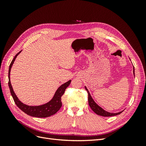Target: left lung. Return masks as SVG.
Instances as JSON below:
<instances>
[{
	"label": "left lung",
	"mask_w": 146,
	"mask_h": 146,
	"mask_svg": "<svg viewBox=\"0 0 146 146\" xmlns=\"http://www.w3.org/2000/svg\"><path fill=\"white\" fill-rule=\"evenodd\" d=\"M133 75H134V77H135V68H134V67H133ZM85 88L88 93V104H89L90 108L92 109V111H93L96 114H98V115H99V116L108 117V116H113L118 115V114H121L123 111V110H122V111H119L118 113H110V112L105 111V110H104L102 108L100 107V106L94 100V99H92V96L90 94V92L87 89L86 86H85Z\"/></svg>",
	"instance_id": "obj_1"
}]
</instances>
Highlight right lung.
Wrapping results in <instances>:
<instances>
[{"label": "right lung", "instance_id": "1", "mask_svg": "<svg viewBox=\"0 0 146 146\" xmlns=\"http://www.w3.org/2000/svg\"><path fill=\"white\" fill-rule=\"evenodd\" d=\"M21 52L22 50H21L19 53H17L14 57V58L13 59L10 65L9 70H8V80H9V81H8V86H9L10 92L13 100H14L16 105L18 107V108L29 116L36 117H47L54 115L58 111L61 107V106H62L61 96L64 94L66 89L70 85V82H71V80H69L67 82L62 84L56 90V92H55V94L53 96L51 100L44 104L38 106H30L23 104L21 101L19 100L18 98H17L15 93L10 81V72L11 67L15 62L17 56Z\"/></svg>", "mask_w": 146, "mask_h": 146}]
</instances>
